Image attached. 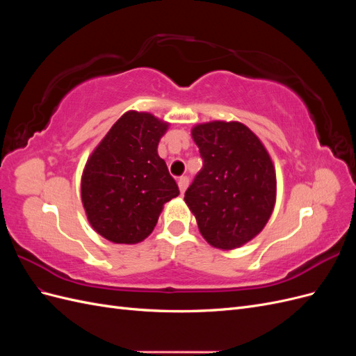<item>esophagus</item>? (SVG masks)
Listing matches in <instances>:
<instances>
[{"label": "esophagus", "mask_w": 356, "mask_h": 356, "mask_svg": "<svg viewBox=\"0 0 356 356\" xmlns=\"http://www.w3.org/2000/svg\"><path fill=\"white\" fill-rule=\"evenodd\" d=\"M178 187H179L181 195H184V191H186L187 187H188V178H187V177H181V178L178 179Z\"/></svg>", "instance_id": "34e87169"}]
</instances>
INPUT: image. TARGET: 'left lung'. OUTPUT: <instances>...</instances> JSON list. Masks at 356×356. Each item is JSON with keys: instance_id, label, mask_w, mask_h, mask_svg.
I'll list each match as a JSON object with an SVG mask.
<instances>
[{"instance_id": "obj_1", "label": "left lung", "mask_w": 356, "mask_h": 356, "mask_svg": "<svg viewBox=\"0 0 356 356\" xmlns=\"http://www.w3.org/2000/svg\"><path fill=\"white\" fill-rule=\"evenodd\" d=\"M203 168L184 200L211 246L234 250L260 234L276 203L270 154L241 122L213 120L191 129Z\"/></svg>"}]
</instances>
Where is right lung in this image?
I'll use <instances>...</instances> for the list:
<instances>
[{
	"instance_id": "1",
	"label": "right lung",
	"mask_w": 356,
	"mask_h": 356,
	"mask_svg": "<svg viewBox=\"0 0 356 356\" xmlns=\"http://www.w3.org/2000/svg\"><path fill=\"white\" fill-rule=\"evenodd\" d=\"M169 123L127 111L89 156L81 202L93 230L113 243L135 245L154 230L163 204L179 195L157 147Z\"/></svg>"
}]
</instances>
